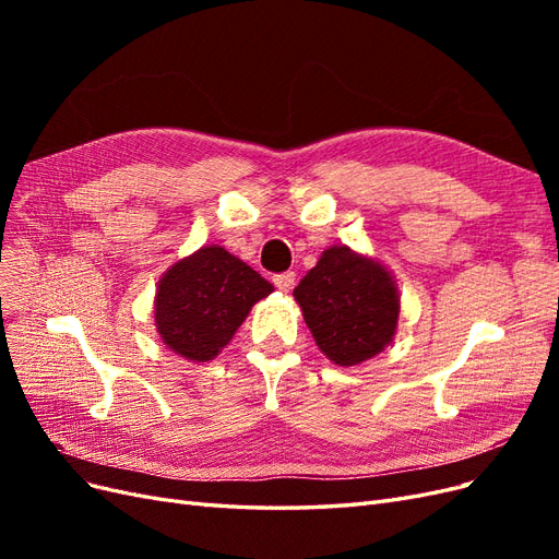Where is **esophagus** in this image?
<instances>
[{
	"mask_svg": "<svg viewBox=\"0 0 559 559\" xmlns=\"http://www.w3.org/2000/svg\"><path fill=\"white\" fill-rule=\"evenodd\" d=\"M275 286H277V289L280 292H292L294 289V282H296V273H292V270H289V273H282V275H275Z\"/></svg>",
	"mask_w": 559,
	"mask_h": 559,
	"instance_id": "esophagus-1",
	"label": "esophagus"
}]
</instances>
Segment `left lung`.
Here are the masks:
<instances>
[{"mask_svg":"<svg viewBox=\"0 0 559 559\" xmlns=\"http://www.w3.org/2000/svg\"><path fill=\"white\" fill-rule=\"evenodd\" d=\"M294 298L317 347L335 366H359L394 341L399 286L384 263L349 247H329Z\"/></svg>","mask_w":559,"mask_h":559,"instance_id":"1","label":"left lung"}]
</instances>
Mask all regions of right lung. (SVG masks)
<instances>
[{"label":"right lung","instance_id":"right-lung-1","mask_svg":"<svg viewBox=\"0 0 559 559\" xmlns=\"http://www.w3.org/2000/svg\"><path fill=\"white\" fill-rule=\"evenodd\" d=\"M275 286L222 245H205L165 270L154 319L167 349L193 364L214 359L251 308Z\"/></svg>","mask_w":559,"mask_h":559}]
</instances>
